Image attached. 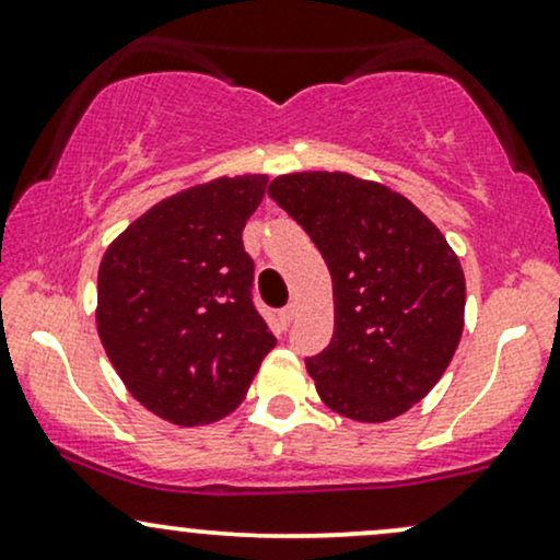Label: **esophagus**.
Segmentation results:
<instances>
[{
  "instance_id": "34e87169",
  "label": "esophagus",
  "mask_w": 560,
  "mask_h": 560,
  "mask_svg": "<svg viewBox=\"0 0 560 560\" xmlns=\"http://www.w3.org/2000/svg\"><path fill=\"white\" fill-rule=\"evenodd\" d=\"M294 318H298V305H287L281 310V323H284V326H289Z\"/></svg>"
}]
</instances>
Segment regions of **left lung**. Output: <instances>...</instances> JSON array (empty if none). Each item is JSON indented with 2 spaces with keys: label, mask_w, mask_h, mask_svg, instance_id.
Instances as JSON below:
<instances>
[{
  "label": "left lung",
  "mask_w": 560,
  "mask_h": 560,
  "mask_svg": "<svg viewBox=\"0 0 560 560\" xmlns=\"http://www.w3.org/2000/svg\"><path fill=\"white\" fill-rule=\"evenodd\" d=\"M268 195L331 271V345L305 360L318 396L357 422L404 415L459 347L467 287L456 253L404 195L347 172L284 174Z\"/></svg>",
  "instance_id": "8db88e82"
}]
</instances>
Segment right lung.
I'll return each instance as SVG.
<instances>
[{
	"label": "right lung",
	"mask_w": 560,
	"mask_h": 560,
	"mask_svg": "<svg viewBox=\"0 0 560 560\" xmlns=\"http://www.w3.org/2000/svg\"><path fill=\"white\" fill-rule=\"evenodd\" d=\"M266 174L187 187L135 219L98 268L101 345L148 412L192 428L237 409L276 336L242 229Z\"/></svg>",
	"instance_id": "right-lung-1"
}]
</instances>
